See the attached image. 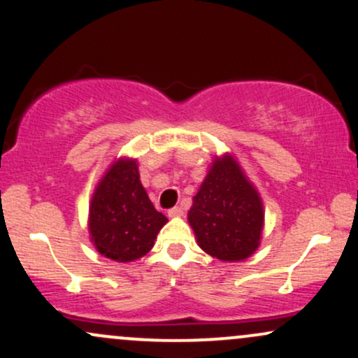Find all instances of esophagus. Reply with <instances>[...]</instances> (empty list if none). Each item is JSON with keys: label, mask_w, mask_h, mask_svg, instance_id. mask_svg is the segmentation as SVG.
<instances>
[{"label": "esophagus", "mask_w": 358, "mask_h": 358, "mask_svg": "<svg viewBox=\"0 0 358 358\" xmlns=\"http://www.w3.org/2000/svg\"><path fill=\"white\" fill-rule=\"evenodd\" d=\"M168 215H170V217H180V215H183L182 207H173V208H170V210H168Z\"/></svg>", "instance_id": "obj_1"}]
</instances>
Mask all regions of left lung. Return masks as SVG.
I'll return each instance as SVG.
<instances>
[{"instance_id":"obj_1","label":"left lung","mask_w":358,"mask_h":358,"mask_svg":"<svg viewBox=\"0 0 358 358\" xmlns=\"http://www.w3.org/2000/svg\"><path fill=\"white\" fill-rule=\"evenodd\" d=\"M196 242L220 261L252 256L261 242L264 210L261 196L231 155L213 159L188 212Z\"/></svg>"}]
</instances>
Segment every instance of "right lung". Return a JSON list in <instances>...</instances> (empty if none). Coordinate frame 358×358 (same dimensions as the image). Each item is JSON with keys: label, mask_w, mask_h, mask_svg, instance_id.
<instances>
[{"label": "right lung", "mask_w": 358, "mask_h": 358, "mask_svg": "<svg viewBox=\"0 0 358 358\" xmlns=\"http://www.w3.org/2000/svg\"><path fill=\"white\" fill-rule=\"evenodd\" d=\"M166 222L139 182L136 159L114 162L89 207L90 241L97 252L117 262L136 261L150 252Z\"/></svg>", "instance_id": "right-lung-1"}]
</instances>
